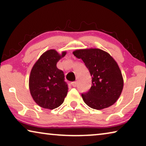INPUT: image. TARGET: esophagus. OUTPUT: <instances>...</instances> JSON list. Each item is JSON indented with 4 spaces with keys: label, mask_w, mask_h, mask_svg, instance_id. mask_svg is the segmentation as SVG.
Segmentation results:
<instances>
[{
    "label": "esophagus",
    "mask_w": 146,
    "mask_h": 146,
    "mask_svg": "<svg viewBox=\"0 0 146 146\" xmlns=\"http://www.w3.org/2000/svg\"><path fill=\"white\" fill-rule=\"evenodd\" d=\"M72 85L73 87H76L77 82H73L72 83Z\"/></svg>",
    "instance_id": "esophagus-1"
}]
</instances>
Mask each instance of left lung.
<instances>
[{
	"instance_id": "left-lung-1",
	"label": "left lung",
	"mask_w": 146,
	"mask_h": 146,
	"mask_svg": "<svg viewBox=\"0 0 146 146\" xmlns=\"http://www.w3.org/2000/svg\"><path fill=\"white\" fill-rule=\"evenodd\" d=\"M74 55L81 58L92 76V86L82 94L89 107L102 110L112 106L120 96L123 80L119 66L107 52L99 48L76 50Z\"/></svg>"
}]
</instances>
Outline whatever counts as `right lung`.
I'll use <instances>...</instances> for the list:
<instances>
[{
  "instance_id": "add662e5",
  "label": "right lung",
  "mask_w": 146,
  "mask_h": 146,
  "mask_svg": "<svg viewBox=\"0 0 146 146\" xmlns=\"http://www.w3.org/2000/svg\"><path fill=\"white\" fill-rule=\"evenodd\" d=\"M66 54L48 50L34 64L29 77V89L33 98L39 106L53 110L59 107L66 96L68 86L64 74L56 64Z\"/></svg>"
}]
</instances>
